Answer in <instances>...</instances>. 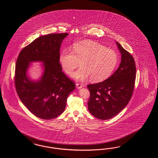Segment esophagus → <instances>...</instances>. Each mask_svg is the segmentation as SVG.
<instances>
[{"instance_id":"1","label":"esophagus","mask_w":158,"mask_h":158,"mask_svg":"<svg viewBox=\"0 0 158 158\" xmlns=\"http://www.w3.org/2000/svg\"><path fill=\"white\" fill-rule=\"evenodd\" d=\"M83 86H84V85L82 84V83H77L76 84V86H77V89H81L82 87H83Z\"/></svg>"}]
</instances>
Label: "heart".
<instances>
[{"instance_id": "heart-1", "label": "heart", "mask_w": 158, "mask_h": 158, "mask_svg": "<svg viewBox=\"0 0 158 158\" xmlns=\"http://www.w3.org/2000/svg\"><path fill=\"white\" fill-rule=\"evenodd\" d=\"M118 61V55L114 50L91 40L74 44L72 51L64 48L59 56L61 66L68 75L71 74L80 63L81 68L72 74L74 79L80 81L89 77L94 82L104 81L115 70Z\"/></svg>"}]
</instances>
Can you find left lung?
<instances>
[{
    "label": "left lung",
    "instance_id": "obj_1",
    "mask_svg": "<svg viewBox=\"0 0 158 158\" xmlns=\"http://www.w3.org/2000/svg\"><path fill=\"white\" fill-rule=\"evenodd\" d=\"M116 44L122 54L119 68L104 81L87 86L90 93L88 109L99 119H110L118 115L127 105L134 90V58L118 42Z\"/></svg>",
    "mask_w": 158,
    "mask_h": 158
}]
</instances>
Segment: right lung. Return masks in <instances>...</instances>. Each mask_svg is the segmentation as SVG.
I'll list each match as a JSON object with an SVG mask.
<instances>
[{
	"instance_id": "right-lung-1",
	"label": "right lung",
	"mask_w": 158,
	"mask_h": 158,
	"mask_svg": "<svg viewBox=\"0 0 158 158\" xmlns=\"http://www.w3.org/2000/svg\"><path fill=\"white\" fill-rule=\"evenodd\" d=\"M68 33L42 36L23 48L17 58L15 84L19 99L32 114L40 119H54L65 109L67 98L75 83L64 74L59 61L60 49ZM44 62L45 72L37 82L31 81L26 72L30 62Z\"/></svg>"
}]
</instances>
